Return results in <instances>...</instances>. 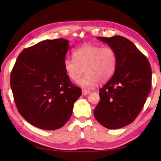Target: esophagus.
<instances>
[{
	"label": "esophagus",
	"mask_w": 161,
	"mask_h": 161,
	"mask_svg": "<svg viewBox=\"0 0 161 161\" xmlns=\"http://www.w3.org/2000/svg\"><path fill=\"white\" fill-rule=\"evenodd\" d=\"M91 91L89 90H86V89H82V94L83 95H89L91 93Z\"/></svg>",
	"instance_id": "esophagus-1"
}]
</instances>
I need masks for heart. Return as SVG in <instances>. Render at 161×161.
Here are the masks:
<instances>
[{
  "label": "heart",
  "instance_id": "1",
  "mask_svg": "<svg viewBox=\"0 0 161 161\" xmlns=\"http://www.w3.org/2000/svg\"><path fill=\"white\" fill-rule=\"evenodd\" d=\"M74 58H66L64 67L66 75L72 81H79L85 88L92 89L101 82H105L113 76L117 64V56L114 48L101 47L91 43L82 46L73 52Z\"/></svg>",
  "mask_w": 161,
  "mask_h": 161
}]
</instances>
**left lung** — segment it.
I'll list each match as a JSON object with an SVG mask.
<instances>
[{
	"label": "left lung",
	"instance_id": "left-lung-1",
	"mask_svg": "<svg viewBox=\"0 0 161 161\" xmlns=\"http://www.w3.org/2000/svg\"><path fill=\"white\" fill-rule=\"evenodd\" d=\"M97 39L114 48L117 64L113 76L99 89L94 116L106 128H121L134 121L144 107L150 91L152 70L147 58L127 38Z\"/></svg>",
	"mask_w": 161,
	"mask_h": 161
}]
</instances>
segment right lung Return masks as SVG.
I'll list each match as a JSON object with an SVG mask.
<instances>
[{
	"instance_id": "obj_1",
	"label": "right lung",
	"mask_w": 161,
	"mask_h": 161,
	"mask_svg": "<svg viewBox=\"0 0 161 161\" xmlns=\"http://www.w3.org/2000/svg\"><path fill=\"white\" fill-rule=\"evenodd\" d=\"M69 47L65 39L40 42L24 49L13 66L11 87L14 102L19 114L35 127L62 128L82 94L64 70Z\"/></svg>"
}]
</instances>
